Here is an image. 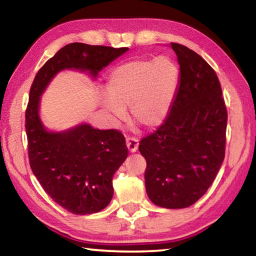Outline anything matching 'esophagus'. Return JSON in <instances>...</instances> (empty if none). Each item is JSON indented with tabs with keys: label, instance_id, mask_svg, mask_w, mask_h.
<instances>
[{
	"label": "esophagus",
	"instance_id": "obj_1",
	"mask_svg": "<svg viewBox=\"0 0 256 256\" xmlns=\"http://www.w3.org/2000/svg\"><path fill=\"white\" fill-rule=\"evenodd\" d=\"M126 146L130 152H136L138 148V140L136 138H128Z\"/></svg>",
	"mask_w": 256,
	"mask_h": 256
}]
</instances>
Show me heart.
<instances>
[{
	"instance_id": "1",
	"label": "heart",
	"mask_w": 256,
	"mask_h": 256,
	"mask_svg": "<svg viewBox=\"0 0 256 256\" xmlns=\"http://www.w3.org/2000/svg\"><path fill=\"white\" fill-rule=\"evenodd\" d=\"M180 80V68L168 56L128 60L108 76L102 105L114 123L124 118L128 106L133 120L146 128H158L170 114Z\"/></svg>"
}]
</instances>
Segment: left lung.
<instances>
[{"label":"left lung","instance_id":"8db88e82","mask_svg":"<svg viewBox=\"0 0 256 256\" xmlns=\"http://www.w3.org/2000/svg\"><path fill=\"white\" fill-rule=\"evenodd\" d=\"M180 64L176 97L164 124L140 141L146 160V190L167 209L196 203L214 180L224 158L227 110L216 72L196 52L172 42Z\"/></svg>","mask_w":256,"mask_h":256}]
</instances>
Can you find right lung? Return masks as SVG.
I'll use <instances>...</instances> for the list:
<instances>
[{
	"instance_id": "1",
	"label": "right lung",
	"mask_w": 256,
	"mask_h": 256,
	"mask_svg": "<svg viewBox=\"0 0 256 256\" xmlns=\"http://www.w3.org/2000/svg\"><path fill=\"white\" fill-rule=\"evenodd\" d=\"M72 42L44 64L34 76L26 110L29 162L45 192L74 214H92L110 204L112 180L128 157L123 134L81 123L64 131H50L40 115L42 94L58 72H88L92 79L128 52Z\"/></svg>"
}]
</instances>
